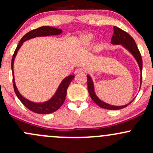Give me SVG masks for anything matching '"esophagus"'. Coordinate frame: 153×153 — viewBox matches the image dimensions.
I'll return each instance as SVG.
<instances>
[{"label":"esophagus","mask_w":153,"mask_h":153,"mask_svg":"<svg viewBox=\"0 0 153 153\" xmlns=\"http://www.w3.org/2000/svg\"><path fill=\"white\" fill-rule=\"evenodd\" d=\"M85 72H86V70H85L84 68H82V67H78V68H77L76 70H75V74H83V73H85Z\"/></svg>","instance_id":"esophagus-1"}]
</instances>
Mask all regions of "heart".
<instances>
[{
  "mask_svg": "<svg viewBox=\"0 0 153 153\" xmlns=\"http://www.w3.org/2000/svg\"><path fill=\"white\" fill-rule=\"evenodd\" d=\"M93 39H94V36H93V35H91V34H88V35H86V36H83V43H84L85 45L86 46L91 45V44L92 43V42H93Z\"/></svg>",
  "mask_w": 153,
  "mask_h": 153,
  "instance_id": "obj_1",
  "label": "heart"
}]
</instances>
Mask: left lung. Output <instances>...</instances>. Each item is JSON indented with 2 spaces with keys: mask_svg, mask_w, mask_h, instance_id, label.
Masks as SVG:
<instances>
[{
  "mask_svg": "<svg viewBox=\"0 0 153 153\" xmlns=\"http://www.w3.org/2000/svg\"><path fill=\"white\" fill-rule=\"evenodd\" d=\"M111 43L112 45H121L124 48L129 51L131 54L133 56L135 60L137 62L138 65H139V70H140V88L141 84V79H142V59H141V56L139 52V49H138L137 45H136V42H135L134 39L128 34L127 32L124 31L121 28H118L117 26H114V34L112 36L111 41ZM87 84H88V91H89V95L91 97L92 100L95 102L98 106H100L102 108L108 109V110H119V109L127 107L133 100H131L129 103L125 104L123 105H113L111 104L107 103V102H104V101L101 100L97 95L96 94L95 91H94V82H93L92 78L90 75H87Z\"/></svg>",
  "mask_w": 153,
  "mask_h": 153,
  "instance_id": "left-lung-1",
  "label": "left lung"
}]
</instances>
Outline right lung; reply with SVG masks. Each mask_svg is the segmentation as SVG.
<instances>
[{
    "instance_id": "obj_1",
    "label": "right lung",
    "mask_w": 153,
    "mask_h": 153,
    "mask_svg": "<svg viewBox=\"0 0 153 153\" xmlns=\"http://www.w3.org/2000/svg\"><path fill=\"white\" fill-rule=\"evenodd\" d=\"M62 32L63 31H62V29H58V28L51 26H42L36 28L35 30H30L28 33H27L25 36H22V38L20 41V42H19L17 48H16L15 51H14V55H13L12 59V70L13 75V85H14V91L16 93V95L20 99L22 103L27 108H28L31 111L34 112V113L39 114H48L53 113L56 111H57L62 105V104L64 103V100H65L66 95H67V88H68L70 82L75 78V75H70L69 76L64 78L60 83V84H59V87L56 89V92L54 93L53 95L50 98L49 100L44 101V102H33V101L27 99L24 96H22L20 94V91H19V90L17 89L14 75V59H15L17 52L20 50V48H21L24 42L27 41V40H29L30 39L39 37V36H57V35L62 34Z\"/></svg>"
}]
</instances>
